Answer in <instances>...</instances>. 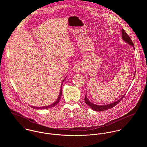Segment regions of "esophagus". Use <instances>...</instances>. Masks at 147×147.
<instances>
[{
  "mask_svg": "<svg viewBox=\"0 0 147 147\" xmlns=\"http://www.w3.org/2000/svg\"><path fill=\"white\" fill-rule=\"evenodd\" d=\"M82 69H83V67H82V65H81L80 64H79V63L76 64L74 65V68H73V71H74L75 72H77V73H78V72L82 71Z\"/></svg>",
  "mask_w": 147,
  "mask_h": 147,
  "instance_id": "1",
  "label": "esophagus"
}]
</instances>
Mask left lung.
Wrapping results in <instances>:
<instances>
[{"instance_id": "8db88e82", "label": "left lung", "mask_w": 147, "mask_h": 147, "mask_svg": "<svg viewBox=\"0 0 147 147\" xmlns=\"http://www.w3.org/2000/svg\"><path fill=\"white\" fill-rule=\"evenodd\" d=\"M122 40L125 41V42L127 43L128 45L132 46L133 47V48L135 50V48H134V43L132 41L131 39L130 38V37L127 35V34L126 33L125 30L122 29ZM135 72H136V69L135 71V73H134V76L135 75ZM125 94L124 95H123V96L121 97V98L120 99H119L118 100H117V101H115L114 102H113L111 104H107V105H96L95 104H93L92 102H91L89 100L88 98H87V96H86V94H85V98H84V101H85V102L88 105L92 110H94V111H104V110H108L109 109H111L113 107H114L115 105H117L122 100V98H123V97L125 96Z\"/></svg>"}]
</instances>
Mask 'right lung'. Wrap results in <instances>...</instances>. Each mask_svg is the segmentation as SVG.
<instances>
[{"label": "right lung", "instance_id": "1", "mask_svg": "<svg viewBox=\"0 0 147 147\" xmlns=\"http://www.w3.org/2000/svg\"><path fill=\"white\" fill-rule=\"evenodd\" d=\"M66 78H67V76H66ZM66 78H65V79ZM64 81V80H63V82H62V85H61V89H60V93H59V96H58V99L56 100V101H55L53 104H51V105H48V106H42V107H37V106H30V107H32L33 109H47V108H50V107H54L55 106H56V105H57L59 102V101H60V100H61V96H62V84H63V82Z\"/></svg>", "mask_w": 147, "mask_h": 147}]
</instances>
